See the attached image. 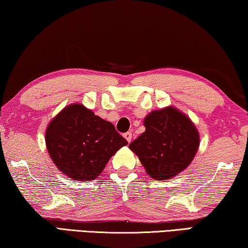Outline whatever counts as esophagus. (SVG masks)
<instances>
[{
  "label": "esophagus",
  "mask_w": 248,
  "mask_h": 248,
  "mask_svg": "<svg viewBox=\"0 0 248 248\" xmlns=\"http://www.w3.org/2000/svg\"><path fill=\"white\" fill-rule=\"evenodd\" d=\"M124 139L126 140L128 143H131V140H132V133H129V132H127V133H125L124 134Z\"/></svg>",
  "instance_id": "esophagus-1"
}]
</instances>
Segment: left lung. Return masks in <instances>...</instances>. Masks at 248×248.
<instances>
[{
    "mask_svg": "<svg viewBox=\"0 0 248 248\" xmlns=\"http://www.w3.org/2000/svg\"><path fill=\"white\" fill-rule=\"evenodd\" d=\"M145 132L128 148L155 180L176 177L191 164L200 135L188 115L174 107L152 111L144 119Z\"/></svg>",
    "mask_w": 248,
    "mask_h": 248,
    "instance_id": "obj_1",
    "label": "left lung"
}]
</instances>
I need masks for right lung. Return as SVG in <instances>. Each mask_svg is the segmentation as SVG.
Wrapping results in <instances>:
<instances>
[{"label":"right lung","instance_id":"right-lung-1","mask_svg":"<svg viewBox=\"0 0 248 248\" xmlns=\"http://www.w3.org/2000/svg\"><path fill=\"white\" fill-rule=\"evenodd\" d=\"M48 154L56 167L77 181L95 179L127 140L114 125L81 103L63 108L45 133Z\"/></svg>","mask_w":248,"mask_h":248}]
</instances>
